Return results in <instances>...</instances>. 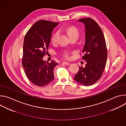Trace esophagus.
<instances>
[{"instance_id": "1", "label": "esophagus", "mask_w": 126, "mask_h": 126, "mask_svg": "<svg viewBox=\"0 0 126 126\" xmlns=\"http://www.w3.org/2000/svg\"><path fill=\"white\" fill-rule=\"evenodd\" d=\"M62 63H63V64H65V65H70V63H68V62H62Z\"/></svg>"}]
</instances>
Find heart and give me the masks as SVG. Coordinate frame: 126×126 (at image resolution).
<instances>
[{
    "label": "heart",
    "instance_id": "heart-1",
    "mask_svg": "<svg viewBox=\"0 0 126 126\" xmlns=\"http://www.w3.org/2000/svg\"><path fill=\"white\" fill-rule=\"evenodd\" d=\"M66 31L69 35V37H71L73 36H76L78 37V31L77 28L74 26H70L67 29ZM59 36V33L57 32L54 34L53 35V37L51 39V42L53 44H56L58 41V38ZM68 54L67 53L65 54V56L67 58L68 57Z\"/></svg>",
    "mask_w": 126,
    "mask_h": 126
}]
</instances>
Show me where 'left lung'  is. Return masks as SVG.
<instances>
[{
	"instance_id": "left-lung-1",
	"label": "left lung",
	"mask_w": 126,
	"mask_h": 126,
	"mask_svg": "<svg viewBox=\"0 0 126 126\" xmlns=\"http://www.w3.org/2000/svg\"><path fill=\"white\" fill-rule=\"evenodd\" d=\"M78 21L85 25V41L82 57L87 64L85 67L79 66L74 80L80 84L89 86L96 83L101 77L106 66L107 50L104 34L97 23L90 18Z\"/></svg>"
}]
</instances>
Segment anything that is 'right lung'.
<instances>
[{"label":"right lung","instance_id":"add662e5","mask_svg":"<svg viewBox=\"0 0 126 126\" xmlns=\"http://www.w3.org/2000/svg\"><path fill=\"white\" fill-rule=\"evenodd\" d=\"M59 23L41 20L36 22L26 34L23 42L22 65L26 75L33 84L45 86L54 78V69L58 63H46L43 59L48 49L52 33Z\"/></svg>","mask_w":126,"mask_h":126}]
</instances>
